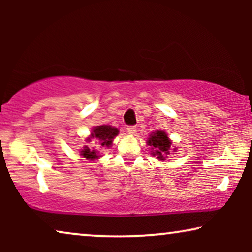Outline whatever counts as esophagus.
Instances as JSON below:
<instances>
[{"label": "esophagus", "instance_id": "esophagus-1", "mask_svg": "<svg viewBox=\"0 0 252 252\" xmlns=\"http://www.w3.org/2000/svg\"><path fill=\"white\" fill-rule=\"evenodd\" d=\"M127 133L130 134V135H133V134L136 133V127L135 126H127Z\"/></svg>", "mask_w": 252, "mask_h": 252}]
</instances>
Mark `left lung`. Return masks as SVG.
<instances>
[{
  "mask_svg": "<svg viewBox=\"0 0 252 252\" xmlns=\"http://www.w3.org/2000/svg\"><path fill=\"white\" fill-rule=\"evenodd\" d=\"M148 144L153 147V155H157L159 159L163 160L164 159V155L170 154V149L171 147V141L168 140V137L165 132H161V130H157L156 133L151 134L149 140H148Z\"/></svg>",
  "mask_w": 252,
  "mask_h": 252,
  "instance_id": "left-lung-1",
  "label": "left lung"
}]
</instances>
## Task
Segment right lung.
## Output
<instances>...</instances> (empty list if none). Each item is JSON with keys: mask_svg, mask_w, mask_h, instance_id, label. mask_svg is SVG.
I'll use <instances>...</instances> for the list:
<instances>
[{"mask_svg": "<svg viewBox=\"0 0 252 252\" xmlns=\"http://www.w3.org/2000/svg\"><path fill=\"white\" fill-rule=\"evenodd\" d=\"M118 135V129L113 128L111 126L108 125H102L95 127L94 130L92 132V137L97 139L101 142L102 147H109L111 146L112 140L115 139V136ZM81 155L87 159H96L98 158V153L96 150H91L89 148L86 147L85 149H82Z\"/></svg>", "mask_w": 252, "mask_h": 252, "instance_id": "obj_1", "label": "right lung"}]
</instances>
